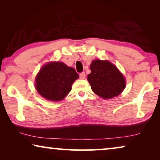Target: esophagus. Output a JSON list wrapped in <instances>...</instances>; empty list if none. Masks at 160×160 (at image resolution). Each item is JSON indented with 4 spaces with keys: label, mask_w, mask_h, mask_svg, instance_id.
Wrapping results in <instances>:
<instances>
[{
    "label": "esophagus",
    "mask_w": 160,
    "mask_h": 160,
    "mask_svg": "<svg viewBox=\"0 0 160 160\" xmlns=\"http://www.w3.org/2000/svg\"><path fill=\"white\" fill-rule=\"evenodd\" d=\"M79 77L81 79H84L85 77H86V74H85L84 72H82L79 74Z\"/></svg>",
    "instance_id": "34e87169"
}]
</instances>
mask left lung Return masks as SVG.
<instances>
[{
	"label": "left lung",
	"instance_id": "1",
	"mask_svg": "<svg viewBox=\"0 0 160 160\" xmlns=\"http://www.w3.org/2000/svg\"><path fill=\"white\" fill-rule=\"evenodd\" d=\"M87 80L96 95L110 99L120 95L125 88V79L119 69L108 60H95L90 65Z\"/></svg>",
	"mask_w": 160,
	"mask_h": 160
}]
</instances>
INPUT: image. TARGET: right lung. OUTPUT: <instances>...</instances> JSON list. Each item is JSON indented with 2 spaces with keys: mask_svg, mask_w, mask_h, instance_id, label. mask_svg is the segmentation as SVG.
<instances>
[{
  "mask_svg": "<svg viewBox=\"0 0 160 160\" xmlns=\"http://www.w3.org/2000/svg\"><path fill=\"white\" fill-rule=\"evenodd\" d=\"M79 77L75 69L62 62H48L36 78V88L45 99L59 101L71 90L74 81Z\"/></svg>",
  "mask_w": 160,
  "mask_h": 160,
  "instance_id": "right-lung-1",
  "label": "right lung"
}]
</instances>
